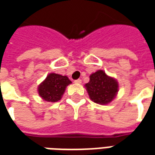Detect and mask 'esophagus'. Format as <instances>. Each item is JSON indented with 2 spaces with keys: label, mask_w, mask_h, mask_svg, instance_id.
Returning <instances> with one entry per match:
<instances>
[{
  "label": "esophagus",
  "mask_w": 155,
  "mask_h": 155,
  "mask_svg": "<svg viewBox=\"0 0 155 155\" xmlns=\"http://www.w3.org/2000/svg\"><path fill=\"white\" fill-rule=\"evenodd\" d=\"M74 83H76V84H81V79H78V80H75V81H74Z\"/></svg>",
  "instance_id": "obj_1"
}]
</instances>
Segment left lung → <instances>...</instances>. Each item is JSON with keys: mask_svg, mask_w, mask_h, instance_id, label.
<instances>
[{"mask_svg": "<svg viewBox=\"0 0 155 155\" xmlns=\"http://www.w3.org/2000/svg\"><path fill=\"white\" fill-rule=\"evenodd\" d=\"M89 96L94 103L106 104L110 103L119 91V84L115 79L108 76L105 72L99 70L91 74L90 82L85 84Z\"/></svg>", "mask_w": 155, "mask_h": 155, "instance_id": "8db88e82", "label": "left lung"}]
</instances>
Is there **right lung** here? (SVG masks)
Masks as SVG:
<instances>
[{
  "mask_svg": "<svg viewBox=\"0 0 155 155\" xmlns=\"http://www.w3.org/2000/svg\"><path fill=\"white\" fill-rule=\"evenodd\" d=\"M71 81L65 75L51 73L38 87L39 95L47 102H57Z\"/></svg>",
  "mask_w": 155,
  "mask_h": 155,
  "instance_id": "right-lung-1",
  "label": "right lung"
}]
</instances>
